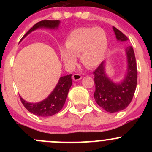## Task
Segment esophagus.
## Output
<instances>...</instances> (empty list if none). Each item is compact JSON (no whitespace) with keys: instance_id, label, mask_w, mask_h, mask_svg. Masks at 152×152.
<instances>
[{"instance_id":"esophagus-1","label":"esophagus","mask_w":152,"mask_h":152,"mask_svg":"<svg viewBox=\"0 0 152 152\" xmlns=\"http://www.w3.org/2000/svg\"><path fill=\"white\" fill-rule=\"evenodd\" d=\"M82 78V76L80 74H78V73H75L73 75V81H79Z\"/></svg>"}]
</instances>
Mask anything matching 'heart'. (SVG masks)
Returning <instances> with one entry per match:
<instances>
[{
  "mask_svg": "<svg viewBox=\"0 0 152 152\" xmlns=\"http://www.w3.org/2000/svg\"><path fill=\"white\" fill-rule=\"evenodd\" d=\"M65 50L61 57L68 67H74L76 56H80L85 67L93 68L105 59L108 50V38L101 28H79L72 31L65 41Z\"/></svg>",
  "mask_w": 152,
  "mask_h": 152,
  "instance_id": "b5f03b06",
  "label": "heart"
}]
</instances>
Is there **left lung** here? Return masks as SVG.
<instances>
[{"label": "left lung", "instance_id": "1", "mask_svg": "<svg viewBox=\"0 0 152 152\" xmlns=\"http://www.w3.org/2000/svg\"><path fill=\"white\" fill-rule=\"evenodd\" d=\"M116 38L119 41H127L128 38L121 31L113 27ZM127 73L119 83L112 82L106 75L104 62L93 72L96 90L94 99L96 103L109 113H117L126 108L131 103L136 90L137 70L135 56L132 46L126 48Z\"/></svg>", "mask_w": 152, "mask_h": 152}]
</instances>
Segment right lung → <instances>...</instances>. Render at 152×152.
<instances>
[{"label": "right lung", "instance_id": "1", "mask_svg": "<svg viewBox=\"0 0 152 152\" xmlns=\"http://www.w3.org/2000/svg\"><path fill=\"white\" fill-rule=\"evenodd\" d=\"M59 23H60L59 20H48L39 21L34 25L32 28L29 29L20 40H22L29 33L39 28H57ZM71 76L72 74H69L61 77L54 90L46 99L42 102L38 103H29L26 102L20 96L21 102L25 108L28 110V111L37 116L48 117L56 114L62 110L65 103L67 93L72 85Z\"/></svg>", "mask_w": 152, "mask_h": 152}]
</instances>
